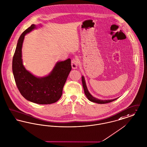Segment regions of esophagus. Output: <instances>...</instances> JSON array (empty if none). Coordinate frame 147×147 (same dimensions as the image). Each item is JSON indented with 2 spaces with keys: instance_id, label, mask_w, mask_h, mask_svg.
<instances>
[{
  "instance_id": "esophagus-1",
  "label": "esophagus",
  "mask_w": 147,
  "mask_h": 147,
  "mask_svg": "<svg viewBox=\"0 0 147 147\" xmlns=\"http://www.w3.org/2000/svg\"><path fill=\"white\" fill-rule=\"evenodd\" d=\"M78 61L77 59H72V61H71V66H72V68L73 69H76L78 67Z\"/></svg>"
}]
</instances>
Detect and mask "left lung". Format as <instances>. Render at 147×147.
Returning a JSON list of instances; mask_svg holds the SVG:
<instances>
[{
  "instance_id": "1",
  "label": "left lung",
  "mask_w": 147,
  "mask_h": 147,
  "mask_svg": "<svg viewBox=\"0 0 147 147\" xmlns=\"http://www.w3.org/2000/svg\"><path fill=\"white\" fill-rule=\"evenodd\" d=\"M82 86H83V87H84L85 95L86 96V97L88 99V100H90L92 102L99 103V104H105V103H109V102H111L112 101L116 100L118 98H115V99H113V100H102L97 99V98L94 97L90 94V93L89 92V91L87 89V86H86V84L85 77H84V76H82Z\"/></svg>"
}]
</instances>
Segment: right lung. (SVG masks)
<instances>
[{"instance_id": "obj_1", "label": "right lung", "mask_w": 147, "mask_h": 147, "mask_svg": "<svg viewBox=\"0 0 147 147\" xmlns=\"http://www.w3.org/2000/svg\"><path fill=\"white\" fill-rule=\"evenodd\" d=\"M36 28L32 24L18 40L13 59V73L17 87L26 100L40 105L51 104L62 96L63 87L71 70V59L57 62L52 71L45 77H36L26 70L22 60L24 39L26 34Z\"/></svg>"}]
</instances>
